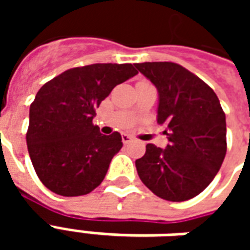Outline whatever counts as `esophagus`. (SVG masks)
I'll use <instances>...</instances> for the list:
<instances>
[{
    "label": "esophagus",
    "instance_id": "34e87169",
    "mask_svg": "<svg viewBox=\"0 0 250 250\" xmlns=\"http://www.w3.org/2000/svg\"><path fill=\"white\" fill-rule=\"evenodd\" d=\"M122 141H123L125 145H127V143H130L132 141V138L130 135H127V134H122Z\"/></svg>",
    "mask_w": 250,
    "mask_h": 250
}]
</instances>
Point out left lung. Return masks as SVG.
Segmentation results:
<instances>
[{"label": "left lung", "mask_w": 250, "mask_h": 250, "mask_svg": "<svg viewBox=\"0 0 250 250\" xmlns=\"http://www.w3.org/2000/svg\"><path fill=\"white\" fill-rule=\"evenodd\" d=\"M157 87L159 125H166V148L152 143L136 159L142 182L159 198H193L214 179L226 154V120L214 91L179 64H135Z\"/></svg>", "instance_id": "left-lung-1"}]
</instances>
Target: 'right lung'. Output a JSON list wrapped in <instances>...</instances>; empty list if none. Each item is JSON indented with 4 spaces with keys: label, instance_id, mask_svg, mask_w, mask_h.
Wrapping results in <instances>:
<instances>
[{
    "label": "right lung",
    "instance_id": "right-lung-1",
    "mask_svg": "<svg viewBox=\"0 0 250 250\" xmlns=\"http://www.w3.org/2000/svg\"><path fill=\"white\" fill-rule=\"evenodd\" d=\"M138 71L132 64L71 68L45 83L30 104L26 145L37 177L53 193L77 197L103 182L123 146L119 132L103 135L95 109Z\"/></svg>",
    "mask_w": 250,
    "mask_h": 250
}]
</instances>
